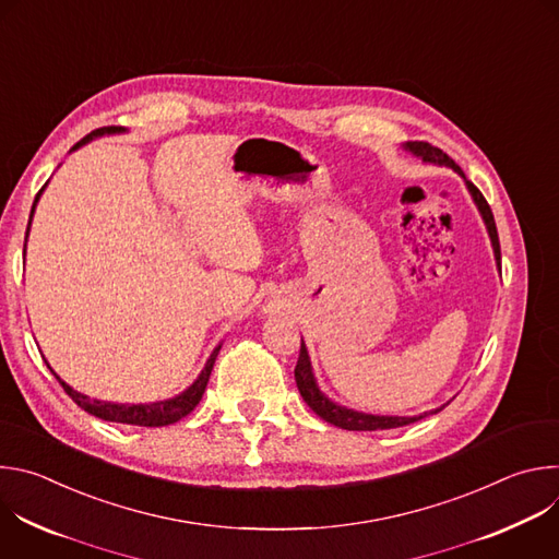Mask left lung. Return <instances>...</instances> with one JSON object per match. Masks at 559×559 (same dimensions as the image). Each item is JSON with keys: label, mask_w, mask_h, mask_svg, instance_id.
<instances>
[{"label": "left lung", "mask_w": 559, "mask_h": 559, "mask_svg": "<svg viewBox=\"0 0 559 559\" xmlns=\"http://www.w3.org/2000/svg\"><path fill=\"white\" fill-rule=\"evenodd\" d=\"M407 147L412 152H416L418 156H423L425 162L429 164H438V166H449L453 168L457 175L464 177V173L460 170V166L453 162V158L442 152L440 147L431 145V143H407ZM468 186V192L473 194V201L477 203V207H480L483 212V218L487 223V229H489V236H491V243H493V252H496V261L500 265V238H498V227H496V218H493V212L487 203V199L483 197V192L477 190L471 181H466ZM294 378H296V386L302 395V401L309 405V409L321 416L325 423L334 425V427H341V429H347V431H382V429H395V427H405V425H412L425 416H414V418H397V416H369V414H358V412H352V409H345V407H338L334 405L332 401H328V397L321 393V389L316 386V380H313V373H311V365H309V356H307V347L300 338V354H298V362H296V369H294ZM440 412V409H438Z\"/></svg>", "instance_id": "8db88e82"}]
</instances>
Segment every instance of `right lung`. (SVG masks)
<instances>
[{
  "instance_id": "add662e5",
  "label": "right lung",
  "mask_w": 559,
  "mask_h": 559,
  "mask_svg": "<svg viewBox=\"0 0 559 559\" xmlns=\"http://www.w3.org/2000/svg\"><path fill=\"white\" fill-rule=\"evenodd\" d=\"M119 130H121V128H117V126L97 128V130H93L91 134H86L82 141H76V143L72 145V150L79 147V145L88 143L93 136L110 134V132H119ZM41 190H44V188H41ZM41 190L37 192L35 203H37ZM33 207H35V205H33ZM31 216H33V212H31ZM26 236H28V229H26ZM218 349H221V345L212 352V356H210L207 365L203 367L201 376L194 380V384H192L188 391H183L181 395L173 397V401L154 403V405H112V403L93 401V397H88V395H84V393H76V391H74L72 386H68L50 367H48V369L52 371V376L59 380V384L63 386V391L72 397V401H74L79 407H82V409L88 412V414H93V416H97V418H102V420L121 423V425H134V427H166V425H173V423L186 418V416H188L190 412H194V407L201 403L203 391H205V386H207V380H210V373H212V367H214V360H216V356H218Z\"/></svg>"
}]
</instances>
